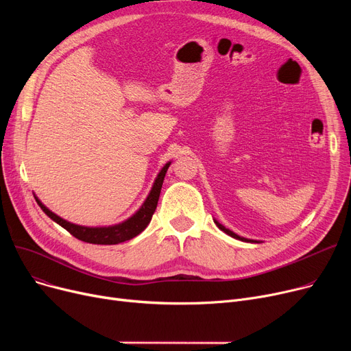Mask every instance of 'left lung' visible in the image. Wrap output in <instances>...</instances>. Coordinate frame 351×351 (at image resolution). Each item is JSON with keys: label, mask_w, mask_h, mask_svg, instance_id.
Returning <instances> with one entry per match:
<instances>
[{"label": "left lung", "mask_w": 351, "mask_h": 351, "mask_svg": "<svg viewBox=\"0 0 351 351\" xmlns=\"http://www.w3.org/2000/svg\"><path fill=\"white\" fill-rule=\"evenodd\" d=\"M215 223H216V226H217L220 230H223L226 234H229V236H232V237H234V239H239V241H243V242H256V243H259V242H257V241H250V239H245V237H241V236H239V234L233 233L232 230L226 229L223 225H220L216 219H215Z\"/></svg>", "instance_id": "1"}]
</instances>
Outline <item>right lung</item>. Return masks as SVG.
Instances as JSON below:
<instances>
[{
    "label": "right lung",
    "mask_w": 351,
    "mask_h": 351,
    "mask_svg": "<svg viewBox=\"0 0 351 351\" xmlns=\"http://www.w3.org/2000/svg\"><path fill=\"white\" fill-rule=\"evenodd\" d=\"M171 162L166 163L160 172L158 173L154 186L145 199L143 205L139 208V210L132 215L129 219H126L125 222L114 225V226H104V228H88V226H80L75 223H71L68 220L60 217L58 215H55L51 212L44 204H41V200L38 197H35L36 204L40 205V208L45 212L47 216H49L53 222H57L60 226H62L65 230H68L72 236H75L77 239L86 243L92 245H118L126 241H131L132 237L138 236L141 232L145 230V228L149 225L152 215L158 206V200L162 189V183L166 175V171H168Z\"/></svg>",
    "instance_id": "right-lung-1"
}]
</instances>
